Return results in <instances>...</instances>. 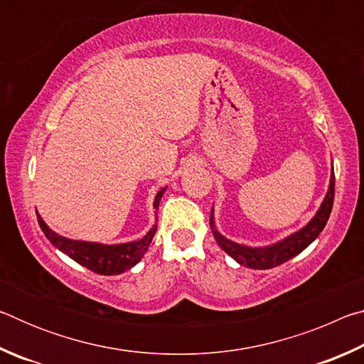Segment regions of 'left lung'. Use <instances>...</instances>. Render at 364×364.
<instances>
[{
	"instance_id": "left-lung-1",
	"label": "left lung",
	"mask_w": 364,
	"mask_h": 364,
	"mask_svg": "<svg viewBox=\"0 0 364 364\" xmlns=\"http://www.w3.org/2000/svg\"><path fill=\"white\" fill-rule=\"evenodd\" d=\"M334 167L331 168V178H329V188L326 193L321 205L308 223L300 228L299 231L289 234L284 239L278 242H273L269 245H260V247H252V245L237 244L231 241V239L225 237L217 226H215V215L213 207L210 213V228L215 241L223 249L228 255L234 258L239 264L252 268V269H269L279 264L291 260L300 252H304L308 245H310L315 239L319 236V232L324 230L326 223H328L329 215L332 210V204H334Z\"/></svg>"
}]
</instances>
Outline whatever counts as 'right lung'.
Returning <instances> with one entry per match:
<instances>
[{
	"label": "right lung",
	"mask_w": 364,
	"mask_h": 364,
	"mask_svg": "<svg viewBox=\"0 0 364 364\" xmlns=\"http://www.w3.org/2000/svg\"><path fill=\"white\" fill-rule=\"evenodd\" d=\"M165 191H167V186L160 189L156 194V199H154V208H156V210H159L160 199H162ZM36 218H38L41 231L45 232V236L49 239V242H51L54 247L59 249L67 257H70L72 260H75L78 264H82V267L104 276L125 273L127 269H130L134 264H138L141 262V258L144 257L147 249H149L154 234L157 231V225H152L146 236L138 239V241L123 244H101L90 241H75V239L64 237L56 231H53L51 228L45 223V220L41 218V215L38 212H36Z\"/></svg>",
	"instance_id": "right-lung-1"
}]
</instances>
